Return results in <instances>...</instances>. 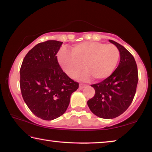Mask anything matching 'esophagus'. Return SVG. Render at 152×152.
<instances>
[{
  "label": "esophagus",
  "instance_id": "esophagus-1",
  "mask_svg": "<svg viewBox=\"0 0 152 152\" xmlns=\"http://www.w3.org/2000/svg\"><path fill=\"white\" fill-rule=\"evenodd\" d=\"M85 86H86V84H80V85H79V89H80V90H82Z\"/></svg>",
  "mask_w": 152,
  "mask_h": 152
}]
</instances>
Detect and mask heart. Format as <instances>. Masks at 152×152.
Wrapping results in <instances>:
<instances>
[{"mask_svg":"<svg viewBox=\"0 0 152 152\" xmlns=\"http://www.w3.org/2000/svg\"><path fill=\"white\" fill-rule=\"evenodd\" d=\"M120 57L119 50L113 44L85 42L74 45L72 50L62 48L58 53V61L67 75L75 78L84 70L83 80L91 76L96 80L109 77L114 72Z\"/></svg>","mask_w":152,"mask_h":152,"instance_id":"heart-1","label":"heart"}]
</instances>
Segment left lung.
<instances>
[{
  "label": "left lung",
  "mask_w": 152,
  "mask_h": 152,
  "mask_svg": "<svg viewBox=\"0 0 152 152\" xmlns=\"http://www.w3.org/2000/svg\"><path fill=\"white\" fill-rule=\"evenodd\" d=\"M120 52V62L107 78L92 84L94 96L87 104L91 111L102 119H113L123 114L135 96L138 82L137 66L134 57L119 43L109 40Z\"/></svg>",
  "instance_id": "obj_1"
}]
</instances>
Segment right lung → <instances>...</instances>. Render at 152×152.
Listing matches in <instances>:
<instances>
[{
  "mask_svg": "<svg viewBox=\"0 0 152 152\" xmlns=\"http://www.w3.org/2000/svg\"><path fill=\"white\" fill-rule=\"evenodd\" d=\"M63 42L39 43L27 53L20 69V88L33 114L47 121L62 115L79 83L64 72L56 54Z\"/></svg>",
  "mask_w": 152,
  "mask_h": 152,
  "instance_id": "add662e5",
  "label": "right lung"
}]
</instances>
